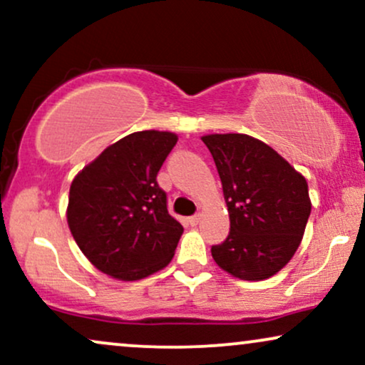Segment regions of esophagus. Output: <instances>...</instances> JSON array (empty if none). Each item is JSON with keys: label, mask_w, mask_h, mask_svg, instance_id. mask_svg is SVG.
Instances as JSON below:
<instances>
[{"label": "esophagus", "mask_w": 365, "mask_h": 365, "mask_svg": "<svg viewBox=\"0 0 365 365\" xmlns=\"http://www.w3.org/2000/svg\"><path fill=\"white\" fill-rule=\"evenodd\" d=\"M199 221H200V215H195V216H190V217H188V225H190V226L199 225Z\"/></svg>", "instance_id": "34e87169"}]
</instances>
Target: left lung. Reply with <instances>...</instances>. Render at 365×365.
<instances>
[{
	"mask_svg": "<svg viewBox=\"0 0 365 365\" xmlns=\"http://www.w3.org/2000/svg\"><path fill=\"white\" fill-rule=\"evenodd\" d=\"M200 139L216 163L230 215V235L212 247V259L238 279L271 278L302 242L312 207L307 180L273 148L245 133Z\"/></svg>",
	"mask_w": 365,
	"mask_h": 365,
	"instance_id": "8db88e82",
	"label": "left lung"
}]
</instances>
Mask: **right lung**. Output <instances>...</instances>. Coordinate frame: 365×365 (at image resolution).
<instances>
[{
    "label": "right lung",
    "mask_w": 365,
    "mask_h": 365,
    "mask_svg": "<svg viewBox=\"0 0 365 365\" xmlns=\"http://www.w3.org/2000/svg\"><path fill=\"white\" fill-rule=\"evenodd\" d=\"M178 137L142 130L108 145L70 185L66 221L94 267L121 282L158 273L175 255L183 226L156 182Z\"/></svg>",
    "instance_id": "right-lung-1"
}]
</instances>
